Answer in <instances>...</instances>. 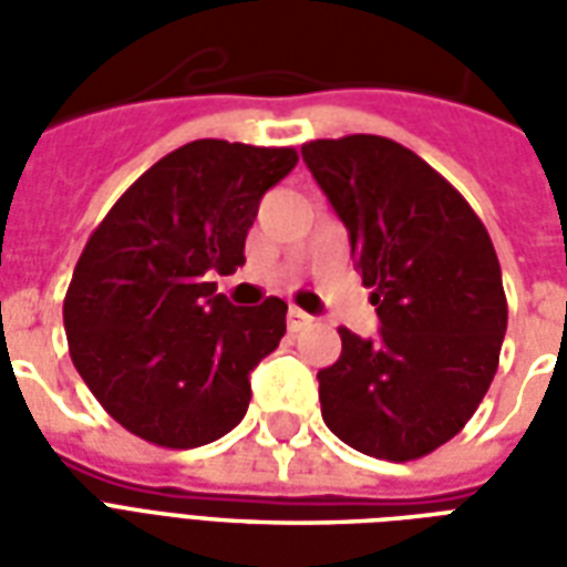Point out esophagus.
I'll return each mask as SVG.
<instances>
[{"instance_id": "1", "label": "esophagus", "mask_w": 567, "mask_h": 567, "mask_svg": "<svg viewBox=\"0 0 567 567\" xmlns=\"http://www.w3.org/2000/svg\"><path fill=\"white\" fill-rule=\"evenodd\" d=\"M312 324V316H307L303 309L291 307L288 309V331H303V328H309Z\"/></svg>"}]
</instances>
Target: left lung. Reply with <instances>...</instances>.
<instances>
[{
  "instance_id": "left-lung-1",
  "label": "left lung",
  "mask_w": 567,
  "mask_h": 567,
  "mask_svg": "<svg viewBox=\"0 0 567 567\" xmlns=\"http://www.w3.org/2000/svg\"><path fill=\"white\" fill-rule=\"evenodd\" d=\"M349 230L380 337L340 328L319 370L321 419L352 450L413 462L452 440L486 398L507 331L501 264L486 227L419 154L385 136L303 145Z\"/></svg>"
}]
</instances>
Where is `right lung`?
<instances>
[{
    "mask_svg": "<svg viewBox=\"0 0 567 567\" xmlns=\"http://www.w3.org/2000/svg\"><path fill=\"white\" fill-rule=\"evenodd\" d=\"M295 166V148L187 142L91 234L63 300L69 355L130 434L194 450L243 422L248 373L282 340L288 303L234 307L206 279L246 264L260 197Z\"/></svg>",
    "mask_w": 567,
    "mask_h": 567,
    "instance_id": "obj_1",
    "label": "right lung"
}]
</instances>
